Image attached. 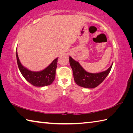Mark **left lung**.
Returning <instances> with one entry per match:
<instances>
[{
    "mask_svg": "<svg viewBox=\"0 0 133 133\" xmlns=\"http://www.w3.org/2000/svg\"><path fill=\"white\" fill-rule=\"evenodd\" d=\"M69 62L73 70L74 79L76 84L82 87L88 89L95 88L103 82L111 70L112 64L107 70L98 73L87 72L80 66L78 62L69 57Z\"/></svg>",
    "mask_w": 133,
    "mask_h": 133,
    "instance_id": "obj_1",
    "label": "left lung"
}]
</instances>
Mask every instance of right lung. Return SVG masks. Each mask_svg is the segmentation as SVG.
I'll list each match as a JSON object with an SVG mask.
<instances>
[{
  "mask_svg": "<svg viewBox=\"0 0 133 133\" xmlns=\"http://www.w3.org/2000/svg\"><path fill=\"white\" fill-rule=\"evenodd\" d=\"M16 58L18 67L24 78L36 87H43L51 84L55 79L57 59L56 58L49 66L40 71H32L23 66L20 62L16 51Z\"/></svg>",
  "mask_w": 133,
  "mask_h": 133,
  "instance_id": "right-lung-1",
  "label": "right lung"
}]
</instances>
